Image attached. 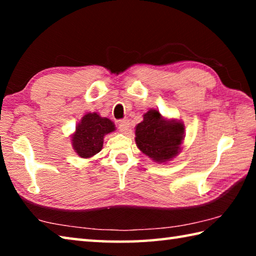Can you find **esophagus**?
<instances>
[{"instance_id":"esophagus-1","label":"esophagus","mask_w":256,"mask_h":256,"mask_svg":"<svg viewBox=\"0 0 256 256\" xmlns=\"http://www.w3.org/2000/svg\"><path fill=\"white\" fill-rule=\"evenodd\" d=\"M118 128H120V132L126 133L128 131V128H130V120L128 118L118 120Z\"/></svg>"}]
</instances>
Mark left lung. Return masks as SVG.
<instances>
[{
  "mask_svg": "<svg viewBox=\"0 0 256 256\" xmlns=\"http://www.w3.org/2000/svg\"><path fill=\"white\" fill-rule=\"evenodd\" d=\"M184 130L180 120H166L159 110H150L136 128V146L154 162H168L178 154Z\"/></svg>",
  "mask_w": 256,
  "mask_h": 256,
  "instance_id": "left-lung-1",
  "label": "left lung"
}]
</instances>
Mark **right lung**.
Instances as JSON below:
<instances>
[{
    "label": "right lung",
    "mask_w": 256,
    "mask_h": 256,
    "mask_svg": "<svg viewBox=\"0 0 256 256\" xmlns=\"http://www.w3.org/2000/svg\"><path fill=\"white\" fill-rule=\"evenodd\" d=\"M112 131L115 125L110 118H100L97 112H88L72 136L73 149L81 158H92L102 149L104 136Z\"/></svg>",
    "instance_id": "right-lung-1"
}]
</instances>
